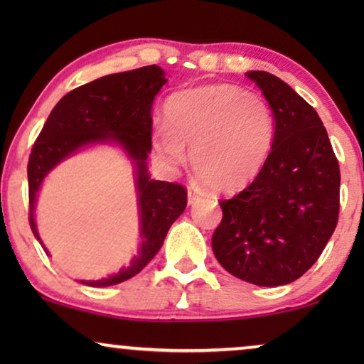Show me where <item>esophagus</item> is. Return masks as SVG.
<instances>
[{"instance_id":"esophagus-1","label":"esophagus","mask_w":364,"mask_h":364,"mask_svg":"<svg viewBox=\"0 0 364 364\" xmlns=\"http://www.w3.org/2000/svg\"><path fill=\"white\" fill-rule=\"evenodd\" d=\"M198 198H200V193H198L197 191H192V188H188V191H187L188 203H196Z\"/></svg>"}]
</instances>
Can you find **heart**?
Here are the masks:
<instances>
[{"mask_svg": "<svg viewBox=\"0 0 364 364\" xmlns=\"http://www.w3.org/2000/svg\"><path fill=\"white\" fill-rule=\"evenodd\" d=\"M166 119L152 137L156 161L176 171L188 147L193 173L217 192L247 187L267 164L275 139L270 106L232 84L176 94L168 99Z\"/></svg>", "mask_w": 364, "mask_h": 364, "instance_id": "1", "label": "heart"}]
</instances>
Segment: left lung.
I'll return each instance as SVG.
<instances>
[{
	"instance_id": "8db88e82",
	"label": "left lung",
	"mask_w": 364,
	"mask_h": 364,
	"mask_svg": "<svg viewBox=\"0 0 364 364\" xmlns=\"http://www.w3.org/2000/svg\"><path fill=\"white\" fill-rule=\"evenodd\" d=\"M275 117L268 161L250 186L220 200L217 260L258 287L300 278L321 255L340 213V166L315 109L280 77L250 71Z\"/></svg>"
}]
</instances>
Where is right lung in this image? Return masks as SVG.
Masks as SVG:
<instances>
[{"label":"right lung","instance_id":"1","mask_svg":"<svg viewBox=\"0 0 364 364\" xmlns=\"http://www.w3.org/2000/svg\"><path fill=\"white\" fill-rule=\"evenodd\" d=\"M166 82L162 69L152 64L109 74L73 89L54 106L31 149L28 162L29 225L41 245L34 222V203L43 178L53 167L81 147L101 142L121 144L136 166L142 238L139 257L116 275L96 282L82 280L84 285L111 287L137 275L161 250L168 228L186 210V187L151 181L146 166L152 147L154 97ZM43 248L48 253L46 247Z\"/></svg>","mask_w":364,"mask_h":364}]
</instances>
